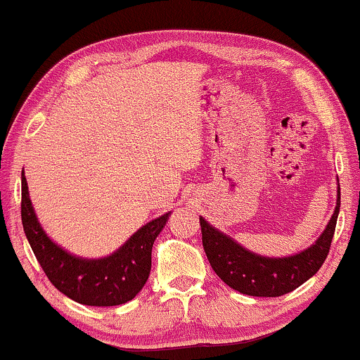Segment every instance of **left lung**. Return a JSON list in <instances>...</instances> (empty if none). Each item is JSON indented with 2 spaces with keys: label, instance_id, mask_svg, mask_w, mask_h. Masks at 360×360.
<instances>
[{
  "label": "left lung",
  "instance_id": "8db88e82",
  "mask_svg": "<svg viewBox=\"0 0 360 360\" xmlns=\"http://www.w3.org/2000/svg\"><path fill=\"white\" fill-rule=\"evenodd\" d=\"M339 208L341 188L338 180L336 208L321 236L308 249L287 257L255 254L200 216L206 257L216 275L231 288L250 297H282L293 292L321 269L336 231Z\"/></svg>",
  "mask_w": 360,
  "mask_h": 360
}]
</instances>
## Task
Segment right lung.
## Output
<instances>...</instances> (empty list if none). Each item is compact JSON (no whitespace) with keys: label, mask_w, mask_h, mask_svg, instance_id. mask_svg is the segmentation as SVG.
Here are the masks:
<instances>
[{"label":"right lung","mask_w":360,"mask_h":360,"mask_svg":"<svg viewBox=\"0 0 360 360\" xmlns=\"http://www.w3.org/2000/svg\"><path fill=\"white\" fill-rule=\"evenodd\" d=\"M21 195L24 233L42 270L58 292L88 307H116L131 302L141 292L150 274L152 245L170 213L142 226L106 257L86 259L70 254L49 238L29 198L24 172Z\"/></svg>","instance_id":"obj_1"}]
</instances>
